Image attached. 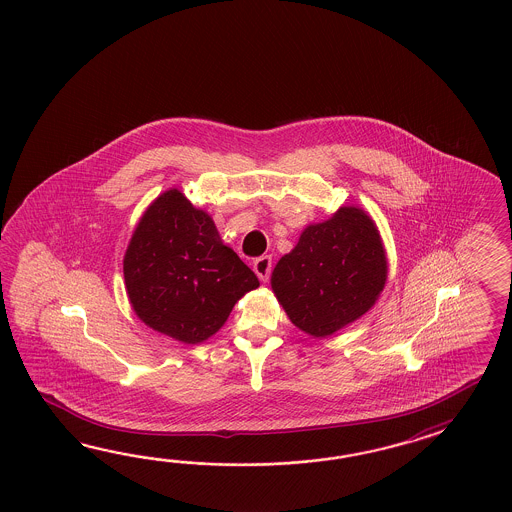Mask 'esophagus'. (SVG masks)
I'll use <instances>...</instances> for the list:
<instances>
[{
    "instance_id": "obj_1",
    "label": "esophagus",
    "mask_w": 512,
    "mask_h": 512,
    "mask_svg": "<svg viewBox=\"0 0 512 512\" xmlns=\"http://www.w3.org/2000/svg\"><path fill=\"white\" fill-rule=\"evenodd\" d=\"M253 270H255V274L259 276L261 281H268L270 270H272V257L270 255H263L259 259H255L253 261Z\"/></svg>"
}]
</instances>
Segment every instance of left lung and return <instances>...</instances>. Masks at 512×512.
Segmentation results:
<instances>
[{
  "label": "left lung",
  "mask_w": 512,
  "mask_h": 512,
  "mask_svg": "<svg viewBox=\"0 0 512 512\" xmlns=\"http://www.w3.org/2000/svg\"><path fill=\"white\" fill-rule=\"evenodd\" d=\"M387 276V251L375 221L358 206H341L302 231L270 283L291 323L321 340L372 310Z\"/></svg>",
  "instance_id": "left-lung-1"
}]
</instances>
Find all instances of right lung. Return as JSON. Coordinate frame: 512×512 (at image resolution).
<instances>
[{
	"instance_id": "obj_1",
	"label": "right lung",
	"mask_w": 512,
	"mask_h": 512,
	"mask_svg": "<svg viewBox=\"0 0 512 512\" xmlns=\"http://www.w3.org/2000/svg\"><path fill=\"white\" fill-rule=\"evenodd\" d=\"M127 298L155 332L201 343L225 325L234 304L259 279L223 244L208 212L172 187L155 199L124 255Z\"/></svg>"
}]
</instances>
